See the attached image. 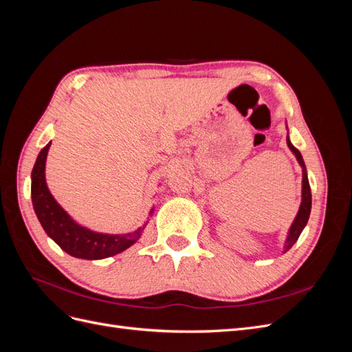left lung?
I'll return each mask as SVG.
<instances>
[{
    "label": "left lung",
    "mask_w": 352,
    "mask_h": 352,
    "mask_svg": "<svg viewBox=\"0 0 352 352\" xmlns=\"http://www.w3.org/2000/svg\"><path fill=\"white\" fill-rule=\"evenodd\" d=\"M287 146H289V150L295 154L298 163L302 167V199H301V206L300 210H298V214L292 223V226L289 229V233H287V238L285 241V248L283 252L289 251L292 248V245L298 241L300 238L302 229L305 228L308 217H310V211H311V189H310V184H308V177H307V170H305V163L302 160L301 153L296 150V148L291 144L289 138L286 140Z\"/></svg>",
    "instance_id": "obj_1"
}]
</instances>
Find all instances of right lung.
<instances>
[{"label": "right lung", "mask_w": 352, "mask_h": 352, "mask_svg": "<svg viewBox=\"0 0 352 352\" xmlns=\"http://www.w3.org/2000/svg\"><path fill=\"white\" fill-rule=\"evenodd\" d=\"M51 142L42 148L32 170V204L47 235L72 257L101 260L119 254L141 238L144 228L123 235L98 233L78 225L51 195L45 182V162ZM153 212V210H151ZM150 212V214H151Z\"/></svg>", "instance_id": "obj_1"}]
</instances>
